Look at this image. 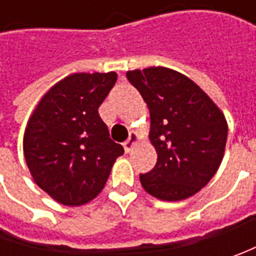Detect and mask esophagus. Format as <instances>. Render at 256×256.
I'll list each match as a JSON object with an SVG mask.
<instances>
[{"instance_id": "1", "label": "esophagus", "mask_w": 256, "mask_h": 256, "mask_svg": "<svg viewBox=\"0 0 256 256\" xmlns=\"http://www.w3.org/2000/svg\"><path fill=\"white\" fill-rule=\"evenodd\" d=\"M135 142H136V136L134 135V134H131L130 135V138L124 142V150H125V152L130 154L131 151H132L134 145H135Z\"/></svg>"}]
</instances>
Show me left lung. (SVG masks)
Wrapping results in <instances>:
<instances>
[{
  "instance_id": "1",
  "label": "left lung",
  "mask_w": 256,
  "mask_h": 256,
  "mask_svg": "<svg viewBox=\"0 0 256 256\" xmlns=\"http://www.w3.org/2000/svg\"><path fill=\"white\" fill-rule=\"evenodd\" d=\"M148 105L150 141L158 154L144 190L161 201H182L211 181L224 158L228 124L220 106L186 75L165 66L126 72Z\"/></svg>"
}]
</instances>
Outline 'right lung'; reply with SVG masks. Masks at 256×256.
I'll use <instances>...</instances> for the list:
<instances>
[{
    "instance_id": "right-lung-1",
    "label": "right lung",
    "mask_w": 256,
    "mask_h": 256,
    "mask_svg": "<svg viewBox=\"0 0 256 256\" xmlns=\"http://www.w3.org/2000/svg\"><path fill=\"white\" fill-rule=\"evenodd\" d=\"M115 82L112 71L68 75L44 94L26 122L22 145L31 176L62 205L92 201L124 154L98 114Z\"/></svg>"
}]
</instances>
